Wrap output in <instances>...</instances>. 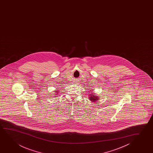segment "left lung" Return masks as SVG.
<instances>
[{
    "instance_id": "obj_1",
    "label": "left lung",
    "mask_w": 153,
    "mask_h": 153,
    "mask_svg": "<svg viewBox=\"0 0 153 153\" xmlns=\"http://www.w3.org/2000/svg\"><path fill=\"white\" fill-rule=\"evenodd\" d=\"M90 92V94H89V99L90 101H91L92 102H96L97 101H98L99 99V96H97L96 94H94L93 92Z\"/></svg>"
}]
</instances>
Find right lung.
Returning <instances> with one entry per match:
<instances>
[{"instance_id": "1", "label": "right lung", "mask_w": 153, "mask_h": 153, "mask_svg": "<svg viewBox=\"0 0 153 153\" xmlns=\"http://www.w3.org/2000/svg\"><path fill=\"white\" fill-rule=\"evenodd\" d=\"M56 94H55V95H57V94H59V90H56V91H54Z\"/></svg>"}]
</instances>
